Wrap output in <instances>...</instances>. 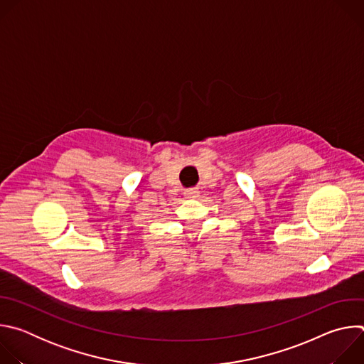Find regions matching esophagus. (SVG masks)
<instances>
[{
    "instance_id": "obj_1",
    "label": "esophagus",
    "mask_w": 364,
    "mask_h": 364,
    "mask_svg": "<svg viewBox=\"0 0 364 364\" xmlns=\"http://www.w3.org/2000/svg\"><path fill=\"white\" fill-rule=\"evenodd\" d=\"M184 196H186L187 198H194V197L198 196V190H197V188H188V190L184 191Z\"/></svg>"
}]
</instances>
